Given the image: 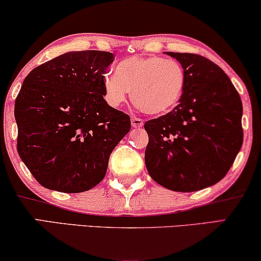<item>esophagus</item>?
<instances>
[{"instance_id": "1", "label": "esophagus", "mask_w": 261, "mask_h": 261, "mask_svg": "<svg viewBox=\"0 0 261 261\" xmlns=\"http://www.w3.org/2000/svg\"><path fill=\"white\" fill-rule=\"evenodd\" d=\"M130 122H132V126H133L134 128H140L144 126V121H142L141 119H139V117H135V116L132 117Z\"/></svg>"}]
</instances>
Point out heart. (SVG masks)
<instances>
[{
    "instance_id": "1",
    "label": "heart",
    "mask_w": 261,
    "mask_h": 261,
    "mask_svg": "<svg viewBox=\"0 0 261 261\" xmlns=\"http://www.w3.org/2000/svg\"><path fill=\"white\" fill-rule=\"evenodd\" d=\"M132 90L138 108L149 115L172 112L185 90V71L176 60L158 56H132L116 65L115 73L103 78L109 106H122Z\"/></svg>"
}]
</instances>
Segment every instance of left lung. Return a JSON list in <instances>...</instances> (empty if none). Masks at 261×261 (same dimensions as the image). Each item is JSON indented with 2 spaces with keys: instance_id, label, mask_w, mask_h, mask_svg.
Instances as JSON below:
<instances>
[{
  "instance_id": "8db88e82",
  "label": "left lung",
  "mask_w": 261,
  "mask_h": 261,
  "mask_svg": "<svg viewBox=\"0 0 261 261\" xmlns=\"http://www.w3.org/2000/svg\"><path fill=\"white\" fill-rule=\"evenodd\" d=\"M165 53L183 66L185 90L172 112L145 123V164L162 187L198 191L222 179L241 149V98L212 60L192 53Z\"/></svg>"
}]
</instances>
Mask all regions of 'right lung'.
Listing matches in <instances>:
<instances>
[{"instance_id": "right-lung-1", "label": "right lung", "mask_w": 261, "mask_h": 261, "mask_svg": "<svg viewBox=\"0 0 261 261\" xmlns=\"http://www.w3.org/2000/svg\"><path fill=\"white\" fill-rule=\"evenodd\" d=\"M113 62L110 52H66L24 78L14 108L17 152L44 188L76 194L96 187L130 130L129 116L103 98Z\"/></svg>"}]
</instances>
